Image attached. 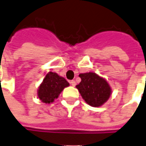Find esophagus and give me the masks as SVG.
<instances>
[{
	"label": "esophagus",
	"mask_w": 146,
	"mask_h": 146,
	"mask_svg": "<svg viewBox=\"0 0 146 146\" xmlns=\"http://www.w3.org/2000/svg\"><path fill=\"white\" fill-rule=\"evenodd\" d=\"M70 84L72 85V86H73V87H74V86H75V85L76 84V81H75V80H70Z\"/></svg>",
	"instance_id": "1"
}]
</instances>
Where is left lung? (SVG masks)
Instances as JSON below:
<instances>
[{"label": "left lung", "instance_id": "1", "mask_svg": "<svg viewBox=\"0 0 146 146\" xmlns=\"http://www.w3.org/2000/svg\"><path fill=\"white\" fill-rule=\"evenodd\" d=\"M81 81L76 88L84 101L92 107H100L108 100L111 88L108 81L92 72L80 73Z\"/></svg>", "mask_w": 146, "mask_h": 146}]
</instances>
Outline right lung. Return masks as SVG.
Masks as SVG:
<instances>
[{
  "label": "right lung",
  "mask_w": 146,
  "mask_h": 146,
  "mask_svg": "<svg viewBox=\"0 0 146 146\" xmlns=\"http://www.w3.org/2000/svg\"><path fill=\"white\" fill-rule=\"evenodd\" d=\"M69 85V82L64 77L56 73L49 72L38 88V97L42 103L50 104Z\"/></svg>",
  "instance_id": "right-lung-1"
}]
</instances>
